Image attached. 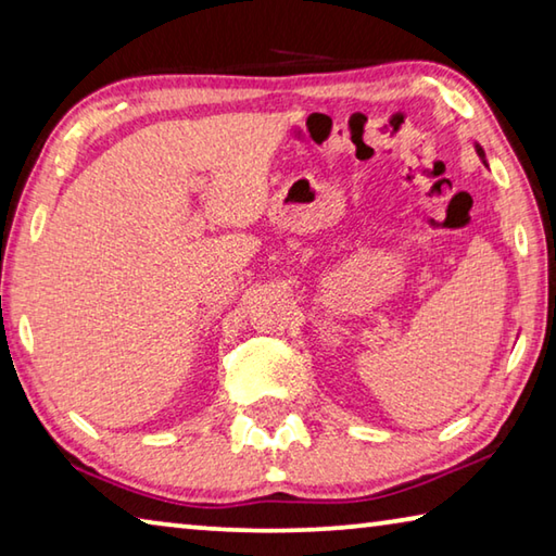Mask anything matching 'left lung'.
<instances>
[{
  "mask_svg": "<svg viewBox=\"0 0 556 556\" xmlns=\"http://www.w3.org/2000/svg\"><path fill=\"white\" fill-rule=\"evenodd\" d=\"M476 152H478V156H481V159H483V164L488 166V162H485V154H483V149H481V147H476Z\"/></svg>",
  "mask_w": 556,
  "mask_h": 556,
  "instance_id": "obj_1",
  "label": "left lung"
}]
</instances>
